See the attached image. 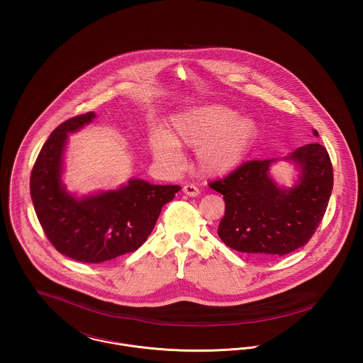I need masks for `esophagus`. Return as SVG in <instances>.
Wrapping results in <instances>:
<instances>
[{"instance_id": "esophagus-1", "label": "esophagus", "mask_w": 363, "mask_h": 363, "mask_svg": "<svg viewBox=\"0 0 363 363\" xmlns=\"http://www.w3.org/2000/svg\"><path fill=\"white\" fill-rule=\"evenodd\" d=\"M182 191L186 194V196H189V197H196V196H199L200 194V190L199 188H196L194 185H185L184 188H182Z\"/></svg>"}]
</instances>
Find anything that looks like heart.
<instances>
[{
	"instance_id": "obj_1",
	"label": "heart",
	"mask_w": 363,
	"mask_h": 363,
	"mask_svg": "<svg viewBox=\"0 0 363 363\" xmlns=\"http://www.w3.org/2000/svg\"><path fill=\"white\" fill-rule=\"evenodd\" d=\"M259 136V123L250 116L225 104H200L178 111L170 129L157 128L150 136V148L157 162L178 169L184 163L181 147L196 150L194 162L206 177H225L235 172L250 154Z\"/></svg>"
}]
</instances>
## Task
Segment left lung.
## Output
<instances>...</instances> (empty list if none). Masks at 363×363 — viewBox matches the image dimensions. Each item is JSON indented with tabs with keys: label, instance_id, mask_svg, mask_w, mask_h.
Listing matches in <instances>:
<instances>
[{
	"label": "left lung",
	"instance_id": "8db88e82",
	"mask_svg": "<svg viewBox=\"0 0 363 363\" xmlns=\"http://www.w3.org/2000/svg\"><path fill=\"white\" fill-rule=\"evenodd\" d=\"M313 136L318 132L313 129ZM281 160L298 172L291 188L271 174L277 159L246 162L209 186L223 194L225 216L218 235L234 250L269 259L306 245L323 220L333 188L332 163L317 143L296 148Z\"/></svg>",
	"mask_w": 363,
	"mask_h": 363
}]
</instances>
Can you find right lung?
I'll return each instance as SVG.
<instances>
[{"instance_id":"obj_1","label":"right lung","mask_w":363,"mask_h":363,"mask_svg":"<svg viewBox=\"0 0 363 363\" xmlns=\"http://www.w3.org/2000/svg\"><path fill=\"white\" fill-rule=\"evenodd\" d=\"M95 118L91 111L54 129L36 157L30 179L35 212L49 241L67 257L88 264L138 250L154 230L162 207L181 190L140 178L82 197L67 190L62 174L69 133Z\"/></svg>"}]
</instances>
